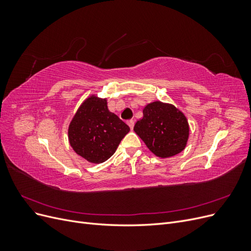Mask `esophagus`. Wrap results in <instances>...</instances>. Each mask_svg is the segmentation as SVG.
Masks as SVG:
<instances>
[{
	"mask_svg": "<svg viewBox=\"0 0 251 251\" xmlns=\"http://www.w3.org/2000/svg\"><path fill=\"white\" fill-rule=\"evenodd\" d=\"M126 124L128 125V126H130L131 128H133V127H134V124H135V121H134L133 119H131V120H127V121H126Z\"/></svg>",
	"mask_w": 251,
	"mask_h": 251,
	"instance_id": "esophagus-1",
	"label": "esophagus"
}]
</instances>
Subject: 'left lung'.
Returning <instances> with one entry per match:
<instances>
[{
  "label": "left lung",
  "instance_id": "1",
  "mask_svg": "<svg viewBox=\"0 0 251 251\" xmlns=\"http://www.w3.org/2000/svg\"><path fill=\"white\" fill-rule=\"evenodd\" d=\"M134 131L151 153L168 158L184 150L189 127L186 117L174 105L155 101L143 109V117L136 123Z\"/></svg>",
  "mask_w": 251,
  "mask_h": 251
}]
</instances>
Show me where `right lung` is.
<instances>
[{
    "mask_svg": "<svg viewBox=\"0 0 251 251\" xmlns=\"http://www.w3.org/2000/svg\"><path fill=\"white\" fill-rule=\"evenodd\" d=\"M128 131V126L109 111L107 100L91 96L74 115L68 135L75 153L89 162L101 163L115 153Z\"/></svg>",
    "mask_w": 251,
    "mask_h": 251,
    "instance_id": "obj_1",
    "label": "right lung"
}]
</instances>
